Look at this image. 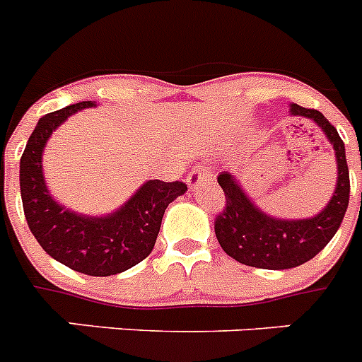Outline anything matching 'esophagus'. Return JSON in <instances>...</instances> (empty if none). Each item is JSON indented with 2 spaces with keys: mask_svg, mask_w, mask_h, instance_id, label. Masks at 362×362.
Returning a JSON list of instances; mask_svg holds the SVG:
<instances>
[{
  "mask_svg": "<svg viewBox=\"0 0 362 362\" xmlns=\"http://www.w3.org/2000/svg\"><path fill=\"white\" fill-rule=\"evenodd\" d=\"M209 180H211V175H209L207 171H204L202 165H199L194 171L189 173V177H187V180L185 182H187V185H189L191 189H194V187L202 184V182H209Z\"/></svg>",
  "mask_w": 362,
  "mask_h": 362,
  "instance_id": "obj_1",
  "label": "esophagus"
}]
</instances>
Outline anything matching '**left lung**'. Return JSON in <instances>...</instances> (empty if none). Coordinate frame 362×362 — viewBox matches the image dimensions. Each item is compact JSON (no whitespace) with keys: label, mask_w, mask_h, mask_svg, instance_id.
Instances as JSON below:
<instances>
[{"label":"left lung","mask_w":362,"mask_h":362,"mask_svg":"<svg viewBox=\"0 0 362 362\" xmlns=\"http://www.w3.org/2000/svg\"><path fill=\"white\" fill-rule=\"evenodd\" d=\"M290 112L312 118L333 144L339 169L337 187L326 209L313 218L279 220L253 206L233 175L220 173L218 184L224 191L226 204L215 218V235L229 257L253 268L290 269L312 260L337 233L350 202V173L344 142L337 129L317 109L291 103Z\"/></svg>","instance_id":"left-lung-1"}]
</instances>
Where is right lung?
I'll use <instances>...</instances> for the list:
<instances>
[{
  "label": "right lung",
  "mask_w": 362,
  "mask_h": 362,
  "mask_svg": "<svg viewBox=\"0 0 362 362\" xmlns=\"http://www.w3.org/2000/svg\"><path fill=\"white\" fill-rule=\"evenodd\" d=\"M80 102L49 112L37 122L20 160L21 202L40 246L74 272L109 276L142 262L155 247L165 207L187 191L184 182L149 180L109 216H83L59 206L49 194L42 171L47 140L72 112L93 107Z\"/></svg>",
  "instance_id": "right-lung-1"
}]
</instances>
